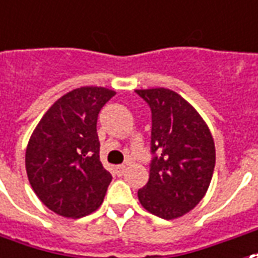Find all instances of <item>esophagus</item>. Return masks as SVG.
Here are the masks:
<instances>
[{"mask_svg": "<svg viewBox=\"0 0 258 258\" xmlns=\"http://www.w3.org/2000/svg\"><path fill=\"white\" fill-rule=\"evenodd\" d=\"M125 169H127V165H124V164L115 166V171H117V173H118V175H122V173L125 172Z\"/></svg>", "mask_w": 258, "mask_h": 258, "instance_id": "esophagus-1", "label": "esophagus"}]
</instances>
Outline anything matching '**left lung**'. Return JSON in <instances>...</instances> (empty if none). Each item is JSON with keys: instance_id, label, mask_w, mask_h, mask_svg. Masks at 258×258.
Returning a JSON list of instances; mask_svg holds the SVG:
<instances>
[{"instance_id": "obj_1", "label": "left lung", "mask_w": 258, "mask_h": 258, "mask_svg": "<svg viewBox=\"0 0 258 258\" xmlns=\"http://www.w3.org/2000/svg\"><path fill=\"white\" fill-rule=\"evenodd\" d=\"M151 108L150 179L138 201L155 216L172 220L186 215L206 195L212 180L215 141L195 107L165 87L136 90Z\"/></svg>"}]
</instances>
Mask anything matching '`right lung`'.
<instances>
[{"mask_svg":"<svg viewBox=\"0 0 258 258\" xmlns=\"http://www.w3.org/2000/svg\"><path fill=\"white\" fill-rule=\"evenodd\" d=\"M115 94L97 86L79 87L49 107L25 152L29 183L41 202L63 217L99 209L113 179L100 161L97 117Z\"/></svg>","mask_w":258,"mask_h":258,"instance_id":"add662e5","label":"right lung"}]
</instances>
